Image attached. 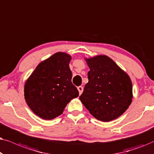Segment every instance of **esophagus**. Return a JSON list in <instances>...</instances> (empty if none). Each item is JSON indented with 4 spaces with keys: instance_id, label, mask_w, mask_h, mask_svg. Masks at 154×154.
<instances>
[{
    "instance_id": "esophagus-1",
    "label": "esophagus",
    "mask_w": 154,
    "mask_h": 154,
    "mask_svg": "<svg viewBox=\"0 0 154 154\" xmlns=\"http://www.w3.org/2000/svg\"><path fill=\"white\" fill-rule=\"evenodd\" d=\"M77 89H78L79 95H80V94H82V92H83V90H84L83 87H82V86H79V87H77Z\"/></svg>"
}]
</instances>
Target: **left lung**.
<instances>
[{"mask_svg":"<svg viewBox=\"0 0 154 154\" xmlns=\"http://www.w3.org/2000/svg\"><path fill=\"white\" fill-rule=\"evenodd\" d=\"M90 70L79 99L97 120L109 122L132 103V85L128 74L106 56L86 59Z\"/></svg>","mask_w":154,"mask_h":154,"instance_id":"left-lung-1","label":"left lung"}]
</instances>
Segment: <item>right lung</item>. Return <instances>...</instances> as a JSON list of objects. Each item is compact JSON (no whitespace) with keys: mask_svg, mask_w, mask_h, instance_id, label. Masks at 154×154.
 <instances>
[{"mask_svg":"<svg viewBox=\"0 0 154 154\" xmlns=\"http://www.w3.org/2000/svg\"><path fill=\"white\" fill-rule=\"evenodd\" d=\"M71 56L58 52L36 67L24 85V98L33 112L44 120L60 116L67 104L79 96L72 83Z\"/></svg>","mask_w":154,"mask_h":154,"instance_id":"1","label":"right lung"}]
</instances>
